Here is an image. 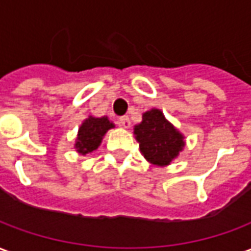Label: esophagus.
<instances>
[{"mask_svg": "<svg viewBox=\"0 0 251 251\" xmlns=\"http://www.w3.org/2000/svg\"><path fill=\"white\" fill-rule=\"evenodd\" d=\"M118 124H120V126H122V127H125V129L130 127V120H129V117H127V115L121 117L120 121H118Z\"/></svg>", "mask_w": 251, "mask_h": 251, "instance_id": "obj_1", "label": "esophagus"}]
</instances>
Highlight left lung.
<instances>
[{"label": "left lung", "instance_id": "8db88e82", "mask_svg": "<svg viewBox=\"0 0 251 251\" xmlns=\"http://www.w3.org/2000/svg\"><path fill=\"white\" fill-rule=\"evenodd\" d=\"M134 136L144 157L158 167L169 165L185 145L184 136L158 109L142 114V121L134 126Z\"/></svg>", "mask_w": 251, "mask_h": 251}]
</instances>
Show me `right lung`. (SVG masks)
Listing matches in <instances>:
<instances>
[{
	"mask_svg": "<svg viewBox=\"0 0 251 251\" xmlns=\"http://www.w3.org/2000/svg\"><path fill=\"white\" fill-rule=\"evenodd\" d=\"M111 127H114V124L110 122L107 117L95 118L90 115L87 120L83 121L77 131L76 142H75L76 152L80 154H87L97 151L103 136Z\"/></svg>",
	"mask_w": 251,
	"mask_h": 251,
	"instance_id": "obj_1",
	"label": "right lung"
}]
</instances>
